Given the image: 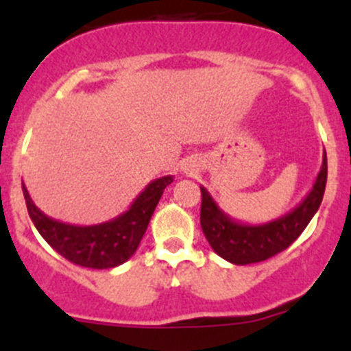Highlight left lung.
Here are the masks:
<instances>
[{
  "label": "left lung",
  "instance_id": "left-lung-1",
  "mask_svg": "<svg viewBox=\"0 0 351 351\" xmlns=\"http://www.w3.org/2000/svg\"><path fill=\"white\" fill-rule=\"evenodd\" d=\"M328 178L326 151L323 153L317 178L304 200L282 217L265 224H244L226 214L207 189L202 190L200 224L212 250L221 258L234 265H250L265 261L287 250L300 234L323 202Z\"/></svg>",
  "mask_w": 351,
  "mask_h": 351
}]
</instances>
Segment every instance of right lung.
Instances as JSON below:
<instances>
[{
	"instance_id": "obj_1",
	"label": "right lung",
	"mask_w": 351,
	"mask_h": 351,
	"mask_svg": "<svg viewBox=\"0 0 351 351\" xmlns=\"http://www.w3.org/2000/svg\"><path fill=\"white\" fill-rule=\"evenodd\" d=\"M171 182L173 176L153 180L137 195L129 210L95 226L66 224L49 217L34 204L27 186L22 185V189L28 215L42 238L71 263L104 270L125 263L136 253L156 205Z\"/></svg>"
}]
</instances>
